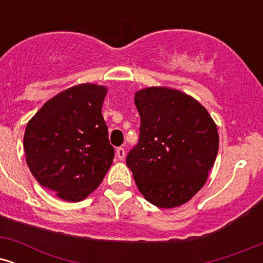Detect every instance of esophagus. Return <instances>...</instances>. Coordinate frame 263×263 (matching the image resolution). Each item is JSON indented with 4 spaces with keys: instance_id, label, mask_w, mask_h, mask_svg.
Here are the masks:
<instances>
[{
    "instance_id": "1",
    "label": "esophagus",
    "mask_w": 263,
    "mask_h": 263,
    "mask_svg": "<svg viewBox=\"0 0 263 263\" xmlns=\"http://www.w3.org/2000/svg\"><path fill=\"white\" fill-rule=\"evenodd\" d=\"M116 156H117V158L120 159V161H123V158H125V156H126L125 149H123L122 147H119V148L116 149Z\"/></svg>"
}]
</instances>
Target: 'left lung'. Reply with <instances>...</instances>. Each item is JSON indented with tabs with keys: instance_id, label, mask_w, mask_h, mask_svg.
<instances>
[{
	"instance_id": "obj_1",
	"label": "left lung",
	"mask_w": 263,
	"mask_h": 263,
	"mask_svg": "<svg viewBox=\"0 0 263 263\" xmlns=\"http://www.w3.org/2000/svg\"><path fill=\"white\" fill-rule=\"evenodd\" d=\"M135 104L140 142L126 163L147 201L180 206L206 183L218 156V126L200 102L173 87L138 90Z\"/></svg>"
}]
</instances>
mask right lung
Returning <instances> with one entry per match:
<instances>
[{
	"mask_svg": "<svg viewBox=\"0 0 263 263\" xmlns=\"http://www.w3.org/2000/svg\"><path fill=\"white\" fill-rule=\"evenodd\" d=\"M107 87L85 83L48 100L27 123L26 162L41 185L65 201L84 200L114 162L101 108Z\"/></svg>",
	"mask_w": 263,
	"mask_h": 263,
	"instance_id": "obj_1",
	"label": "right lung"
}]
</instances>
